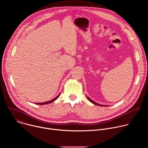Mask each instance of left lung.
<instances>
[{"mask_svg": "<svg viewBox=\"0 0 148 148\" xmlns=\"http://www.w3.org/2000/svg\"><path fill=\"white\" fill-rule=\"evenodd\" d=\"M87 98L88 99V100L89 101H90L92 103H94V104H95V105H99V106H101V107H107V105H101V104H99V103H97V102H94V101H93L91 99H90L89 97H87Z\"/></svg>", "mask_w": 148, "mask_h": 148, "instance_id": "8db88e82", "label": "left lung"}]
</instances>
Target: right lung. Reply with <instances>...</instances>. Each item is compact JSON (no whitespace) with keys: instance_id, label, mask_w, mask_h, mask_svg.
I'll return each instance as SVG.
<instances>
[{"instance_id":"right-lung-1","label":"right lung","mask_w":148,"mask_h":148,"mask_svg":"<svg viewBox=\"0 0 148 148\" xmlns=\"http://www.w3.org/2000/svg\"><path fill=\"white\" fill-rule=\"evenodd\" d=\"M59 94V95H60ZM58 95V96H57L56 97H55L54 99H51V100H50V101H47V102H41V103H36V104H38V105H45V104H47V103H51L53 101H55L60 95Z\"/></svg>"}]
</instances>
